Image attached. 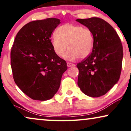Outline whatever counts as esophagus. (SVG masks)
<instances>
[{"label": "esophagus", "mask_w": 131, "mask_h": 131, "mask_svg": "<svg viewBox=\"0 0 131 131\" xmlns=\"http://www.w3.org/2000/svg\"><path fill=\"white\" fill-rule=\"evenodd\" d=\"M67 66H68V67H73V66H75V64H72V63H71V62H68L67 63Z\"/></svg>", "instance_id": "obj_1"}]
</instances>
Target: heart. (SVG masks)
Here are the masks:
<instances>
[{
  "label": "heart",
  "instance_id": "heart-1",
  "mask_svg": "<svg viewBox=\"0 0 131 131\" xmlns=\"http://www.w3.org/2000/svg\"><path fill=\"white\" fill-rule=\"evenodd\" d=\"M68 47H67V46ZM51 46L54 53L59 57H64L68 48L66 58L74 60L78 57L83 59L89 55L93 46V36L90 29L72 24H66L59 27L51 39Z\"/></svg>",
  "mask_w": 131,
  "mask_h": 131
}]
</instances>
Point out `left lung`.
<instances>
[{"instance_id":"1","label":"left lung","mask_w":131,"mask_h":131,"mask_svg":"<svg viewBox=\"0 0 131 131\" xmlns=\"http://www.w3.org/2000/svg\"><path fill=\"white\" fill-rule=\"evenodd\" d=\"M76 20L90 29L93 36L92 53L77 65L78 85L88 96L99 97L106 94L120 79L123 56L122 43L114 28L102 19Z\"/></svg>"}]
</instances>
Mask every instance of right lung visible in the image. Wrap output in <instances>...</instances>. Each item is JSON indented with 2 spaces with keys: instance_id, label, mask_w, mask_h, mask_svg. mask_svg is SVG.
Here are the masks:
<instances>
[{
  "instance_id": "add662e5",
  "label": "right lung",
  "mask_w": 131,
  "mask_h": 131,
  "mask_svg": "<svg viewBox=\"0 0 131 131\" xmlns=\"http://www.w3.org/2000/svg\"><path fill=\"white\" fill-rule=\"evenodd\" d=\"M60 23L56 18L31 21L19 30L11 47L14 82L33 100L53 98L67 69L66 61L53 51L50 40L51 33Z\"/></svg>"
}]
</instances>
